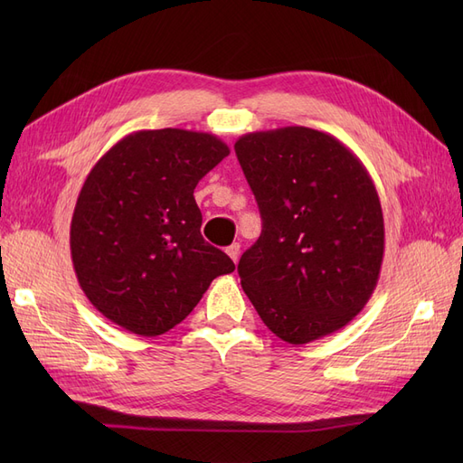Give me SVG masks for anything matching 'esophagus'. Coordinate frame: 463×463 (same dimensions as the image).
<instances>
[{"instance_id":"esophagus-1","label":"esophagus","mask_w":463,"mask_h":463,"mask_svg":"<svg viewBox=\"0 0 463 463\" xmlns=\"http://www.w3.org/2000/svg\"><path fill=\"white\" fill-rule=\"evenodd\" d=\"M240 250H241V245H240V243H232V245L226 249V253L230 255V259H232L233 262H237V259H240Z\"/></svg>"}]
</instances>
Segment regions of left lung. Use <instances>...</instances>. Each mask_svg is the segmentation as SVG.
Instances as JSON below:
<instances>
[{"mask_svg":"<svg viewBox=\"0 0 463 463\" xmlns=\"http://www.w3.org/2000/svg\"><path fill=\"white\" fill-rule=\"evenodd\" d=\"M235 154L262 218L237 264L259 317L293 345L344 328L373 296L384 255L383 208L365 165L309 128L247 133Z\"/></svg>","mask_w":463,"mask_h":463,"instance_id":"left-lung-1","label":"left lung"}]
</instances>
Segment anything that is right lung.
<instances>
[{"mask_svg": "<svg viewBox=\"0 0 463 463\" xmlns=\"http://www.w3.org/2000/svg\"><path fill=\"white\" fill-rule=\"evenodd\" d=\"M230 154L210 133L135 131L94 164L71 220L80 289L108 320L160 335L184 320L216 276L235 270L201 235L193 191Z\"/></svg>", "mask_w": 463, "mask_h": 463, "instance_id": "1", "label": "right lung"}]
</instances>
